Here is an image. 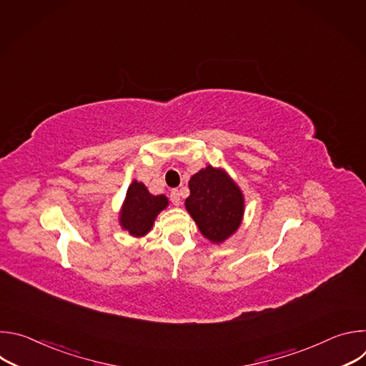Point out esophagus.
Returning a JSON list of instances; mask_svg holds the SVG:
<instances>
[{"label":"esophagus","mask_w":366,"mask_h":366,"mask_svg":"<svg viewBox=\"0 0 366 366\" xmlns=\"http://www.w3.org/2000/svg\"><path fill=\"white\" fill-rule=\"evenodd\" d=\"M171 201H172L174 205H179L181 204V195H179L178 189H172L171 191Z\"/></svg>","instance_id":"1"}]
</instances>
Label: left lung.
<instances>
[{"label": "left lung", "instance_id": "left-lung-1", "mask_svg": "<svg viewBox=\"0 0 366 366\" xmlns=\"http://www.w3.org/2000/svg\"><path fill=\"white\" fill-rule=\"evenodd\" d=\"M185 207L199 232L214 243L233 234L243 216V195L239 187L222 171L207 167L188 182Z\"/></svg>", "mask_w": 366, "mask_h": 366}]
</instances>
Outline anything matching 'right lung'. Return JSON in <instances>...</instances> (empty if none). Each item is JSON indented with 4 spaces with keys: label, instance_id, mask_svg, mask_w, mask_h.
<instances>
[{
    "label": "right lung",
    "instance_id": "right-lung-1",
    "mask_svg": "<svg viewBox=\"0 0 366 366\" xmlns=\"http://www.w3.org/2000/svg\"><path fill=\"white\" fill-rule=\"evenodd\" d=\"M167 205L165 195H152L142 182L134 181L127 189L120 223L130 234L143 236L152 229L154 217Z\"/></svg>",
    "mask_w": 366,
    "mask_h": 366
}]
</instances>
